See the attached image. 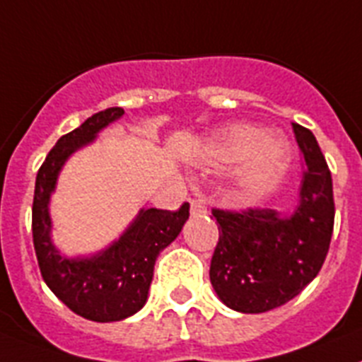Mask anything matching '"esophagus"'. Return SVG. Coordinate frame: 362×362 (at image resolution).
Here are the masks:
<instances>
[{"instance_id": "esophagus-1", "label": "esophagus", "mask_w": 362, "mask_h": 362, "mask_svg": "<svg viewBox=\"0 0 362 362\" xmlns=\"http://www.w3.org/2000/svg\"><path fill=\"white\" fill-rule=\"evenodd\" d=\"M190 214H192V216L206 214L205 199H202V197H194L192 202H190Z\"/></svg>"}]
</instances>
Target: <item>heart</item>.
<instances>
[{
  "label": "heart",
  "instance_id": "obj_1",
  "mask_svg": "<svg viewBox=\"0 0 362 362\" xmlns=\"http://www.w3.org/2000/svg\"><path fill=\"white\" fill-rule=\"evenodd\" d=\"M206 156L214 163L233 165L247 156L238 187L247 199H258L276 185L286 166L287 148L278 139L267 137L265 129L251 124L227 126L206 146Z\"/></svg>",
  "mask_w": 362,
  "mask_h": 362
}]
</instances>
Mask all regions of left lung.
Listing matches in <instances>:
<instances>
[{
  "mask_svg": "<svg viewBox=\"0 0 362 362\" xmlns=\"http://www.w3.org/2000/svg\"><path fill=\"white\" fill-rule=\"evenodd\" d=\"M305 170L298 203L289 214L247 206L212 209L219 238L211 282L230 310L265 313L295 298L319 274L335 221L332 172L310 129L293 122Z\"/></svg>",
  "mask_w": 362,
  "mask_h": 362,
  "instance_id": "8db88e82",
  "label": "left lung"
}]
</instances>
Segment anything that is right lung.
I'll use <instances>...</instances> for the list:
<instances>
[{
    "label": "right lung",
    "instance_id": "right-lung-1",
    "mask_svg": "<svg viewBox=\"0 0 362 362\" xmlns=\"http://www.w3.org/2000/svg\"><path fill=\"white\" fill-rule=\"evenodd\" d=\"M122 107H107L62 135L36 175L33 199V242L40 273L73 313L95 322H113L137 313L148 298L159 252L174 242L190 216V205L177 211H141L134 225L110 249L89 260H67L52 247L47 203L58 170L67 157L93 141L95 134L122 117Z\"/></svg>",
    "mask_w": 362,
    "mask_h": 362
}]
</instances>
